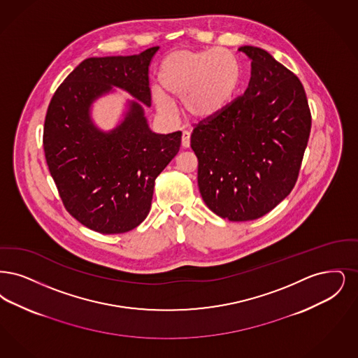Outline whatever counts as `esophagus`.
<instances>
[{
  "label": "esophagus",
  "mask_w": 358,
  "mask_h": 358,
  "mask_svg": "<svg viewBox=\"0 0 358 358\" xmlns=\"http://www.w3.org/2000/svg\"><path fill=\"white\" fill-rule=\"evenodd\" d=\"M182 147H183V148H188V147H189V132H188V131H183V135H182Z\"/></svg>",
  "instance_id": "1"
}]
</instances>
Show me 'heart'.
<instances>
[{
    "label": "heart",
    "instance_id": "1",
    "mask_svg": "<svg viewBox=\"0 0 358 358\" xmlns=\"http://www.w3.org/2000/svg\"><path fill=\"white\" fill-rule=\"evenodd\" d=\"M157 78L164 92L155 90L152 100L162 115H173L172 100H179L188 117L208 120L233 100L241 83V66L224 49L176 50L160 64Z\"/></svg>",
    "mask_w": 358,
    "mask_h": 358
}]
</instances>
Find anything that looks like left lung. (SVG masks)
Masks as SVG:
<instances>
[{
	"label": "left lung",
	"instance_id": "left-lung-1",
	"mask_svg": "<svg viewBox=\"0 0 358 358\" xmlns=\"http://www.w3.org/2000/svg\"><path fill=\"white\" fill-rule=\"evenodd\" d=\"M251 60L245 94L191 134L198 186L220 218H261L282 202L298 179L311 115L299 78L268 52L245 45Z\"/></svg>",
	"mask_w": 358,
	"mask_h": 358
}]
</instances>
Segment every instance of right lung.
<instances>
[{"mask_svg":"<svg viewBox=\"0 0 358 358\" xmlns=\"http://www.w3.org/2000/svg\"><path fill=\"white\" fill-rule=\"evenodd\" d=\"M157 49L80 62L48 107L43 143L49 172L66 211L97 233H127L147 218L155 179L180 147V131L155 134L144 116ZM113 87L137 100L127 103L122 123L106 133L94 125L90 108Z\"/></svg>","mask_w":358,"mask_h":358,"instance_id":"add662e5","label":"right lung"}]
</instances>
